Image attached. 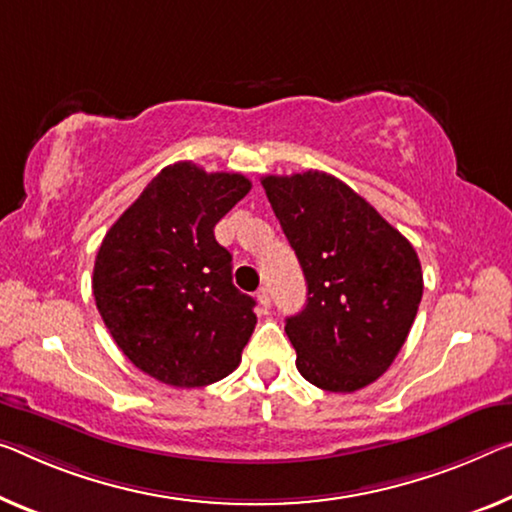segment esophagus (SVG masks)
<instances>
[{"label": "esophagus", "mask_w": 512, "mask_h": 512, "mask_svg": "<svg viewBox=\"0 0 512 512\" xmlns=\"http://www.w3.org/2000/svg\"><path fill=\"white\" fill-rule=\"evenodd\" d=\"M256 297H258V304H261L265 311H267V309H270V304H272L270 290H267V288H261V290H258V293H256Z\"/></svg>", "instance_id": "1"}]
</instances>
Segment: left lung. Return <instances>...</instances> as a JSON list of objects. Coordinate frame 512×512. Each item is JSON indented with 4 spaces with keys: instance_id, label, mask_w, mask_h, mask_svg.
Wrapping results in <instances>:
<instances>
[{
    "instance_id": "left-lung-1",
    "label": "left lung",
    "mask_w": 512,
    "mask_h": 512,
    "mask_svg": "<svg viewBox=\"0 0 512 512\" xmlns=\"http://www.w3.org/2000/svg\"><path fill=\"white\" fill-rule=\"evenodd\" d=\"M261 183L309 288L304 309L286 318L297 371L332 393L368 387L412 329L423 295L419 256L343 180L311 169Z\"/></svg>"
}]
</instances>
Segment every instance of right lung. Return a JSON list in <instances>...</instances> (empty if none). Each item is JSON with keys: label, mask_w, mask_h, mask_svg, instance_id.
<instances>
[{"label": "right lung", "mask_w": 512, "mask_h": 512, "mask_svg": "<svg viewBox=\"0 0 512 512\" xmlns=\"http://www.w3.org/2000/svg\"><path fill=\"white\" fill-rule=\"evenodd\" d=\"M251 190L242 174L164 167L112 224L93 265V297L123 355L180 389L233 373L256 327L233 286L215 224Z\"/></svg>", "instance_id": "right-lung-1"}]
</instances>
